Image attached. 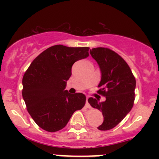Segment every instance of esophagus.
I'll list each match as a JSON object with an SVG mask.
<instances>
[{
  "mask_svg": "<svg viewBox=\"0 0 159 159\" xmlns=\"http://www.w3.org/2000/svg\"><path fill=\"white\" fill-rule=\"evenodd\" d=\"M85 106H86V107H87V108H91L90 105L88 102V97H87V99H86V105H85Z\"/></svg>",
  "mask_w": 159,
  "mask_h": 159,
  "instance_id": "esophagus-1",
  "label": "esophagus"
}]
</instances>
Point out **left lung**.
<instances>
[{
  "mask_svg": "<svg viewBox=\"0 0 159 159\" xmlns=\"http://www.w3.org/2000/svg\"><path fill=\"white\" fill-rule=\"evenodd\" d=\"M92 57L99 66L101 81L98 93L106 100L99 102L89 98L88 102L100 110L104 116L98 130H110L118 125L132 108L134 101L135 78L130 67L117 53L107 48H94L90 51Z\"/></svg>",
  "mask_w": 159,
  "mask_h": 159,
  "instance_id": "1",
  "label": "left lung"
}]
</instances>
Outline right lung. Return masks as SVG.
Returning <instances> with one entry per match:
<instances>
[{
	"label": "right lung",
	"instance_id": "right-lung-1",
	"mask_svg": "<svg viewBox=\"0 0 159 159\" xmlns=\"http://www.w3.org/2000/svg\"><path fill=\"white\" fill-rule=\"evenodd\" d=\"M89 49L54 45L36 57L24 75L22 96L27 110L47 132L61 130L75 111L84 106L85 95L71 94L65 88L72 65L87 57Z\"/></svg>",
	"mask_w": 159,
	"mask_h": 159
}]
</instances>
